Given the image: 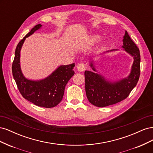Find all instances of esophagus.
<instances>
[{"mask_svg":"<svg viewBox=\"0 0 153 153\" xmlns=\"http://www.w3.org/2000/svg\"><path fill=\"white\" fill-rule=\"evenodd\" d=\"M77 69L80 72H83L85 70V66L84 63H80L77 65Z\"/></svg>","mask_w":153,"mask_h":153,"instance_id":"34e87169","label":"esophagus"}]
</instances>
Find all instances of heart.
Returning <instances> with one entry per match:
<instances>
[{"mask_svg": "<svg viewBox=\"0 0 153 153\" xmlns=\"http://www.w3.org/2000/svg\"><path fill=\"white\" fill-rule=\"evenodd\" d=\"M98 39V37H95V39L96 40H97Z\"/></svg>", "mask_w": 153, "mask_h": 153, "instance_id": "b5f03b06", "label": "heart"}]
</instances>
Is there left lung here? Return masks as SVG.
Wrapping results in <instances>:
<instances>
[{
	"mask_svg": "<svg viewBox=\"0 0 153 153\" xmlns=\"http://www.w3.org/2000/svg\"><path fill=\"white\" fill-rule=\"evenodd\" d=\"M123 41L122 47L134 59L131 73L127 78L118 82H112L106 80L100 74L90 71H85L87 98L91 104L96 106L105 107L126 99L139 79L140 74L139 49L130 38L127 31L125 32ZM90 66L94 71H96L92 62Z\"/></svg>",
	"mask_w": 153,
	"mask_h": 153,
	"instance_id": "left-lung-1",
	"label": "left lung"
}]
</instances>
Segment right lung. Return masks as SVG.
Segmentation results:
<instances>
[{
	"label": "right lung",
	"mask_w": 153,
	"mask_h": 153,
	"mask_svg": "<svg viewBox=\"0 0 153 153\" xmlns=\"http://www.w3.org/2000/svg\"><path fill=\"white\" fill-rule=\"evenodd\" d=\"M41 26V24L36 25L18 43L12 64V73L18 89L25 99L38 106L52 108L62 100L67 83L75 74L73 69L75 64L59 66L50 75L41 80H30L24 77L20 64V50L25 38L40 29Z\"/></svg>",
	"instance_id": "right-lung-1"
}]
</instances>
